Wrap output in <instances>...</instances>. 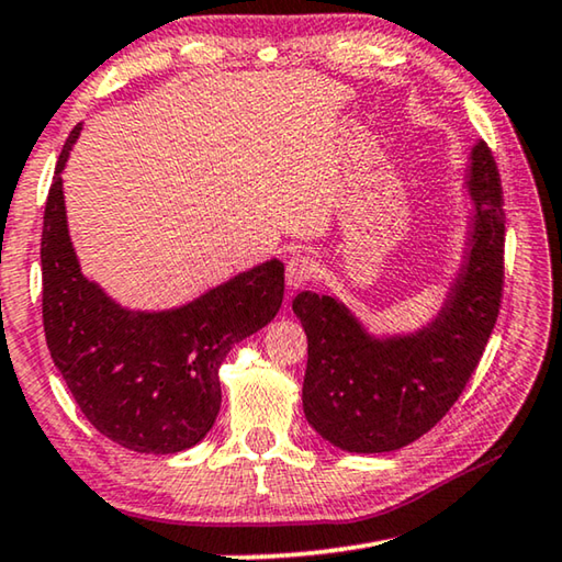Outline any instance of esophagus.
<instances>
[{"label":"esophagus","mask_w":562,"mask_h":562,"mask_svg":"<svg viewBox=\"0 0 562 562\" xmlns=\"http://www.w3.org/2000/svg\"><path fill=\"white\" fill-rule=\"evenodd\" d=\"M315 274V262L310 260V257H292L288 262V270H284V280H288V288L290 290H300L305 288V284L313 280Z\"/></svg>","instance_id":"34e87169"}]
</instances>
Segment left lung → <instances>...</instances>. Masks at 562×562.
<instances>
[{
  "label": "left lung",
  "mask_w": 562,
  "mask_h": 562,
  "mask_svg": "<svg viewBox=\"0 0 562 562\" xmlns=\"http://www.w3.org/2000/svg\"><path fill=\"white\" fill-rule=\"evenodd\" d=\"M465 190L473 200L462 265L430 323L409 335H370L333 295L300 292L307 335L302 407L323 440L347 452H390L456 405L493 333L503 297L505 212L493 153L477 142Z\"/></svg>",
  "instance_id": "left-lung-1"
}]
</instances>
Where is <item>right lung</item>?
<instances>
[{
    "label": "right lung",
    "mask_w": 562,
    "mask_h": 562,
    "mask_svg": "<svg viewBox=\"0 0 562 562\" xmlns=\"http://www.w3.org/2000/svg\"><path fill=\"white\" fill-rule=\"evenodd\" d=\"M82 124L69 132L42 227V319L52 360L104 438L145 456L198 445L217 420L220 364L233 345L278 315L284 265L267 260L172 310H130L79 270L61 172Z\"/></svg>",
    "instance_id": "obj_1"
}]
</instances>
